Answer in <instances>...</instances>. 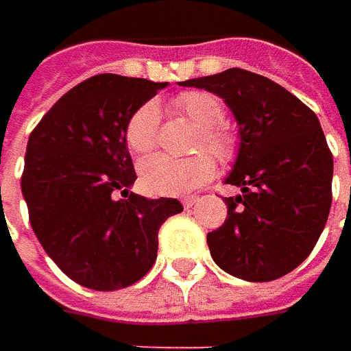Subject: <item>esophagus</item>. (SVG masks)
Returning <instances> with one entry per match:
<instances>
[{
  "label": "esophagus",
  "mask_w": 351,
  "mask_h": 351,
  "mask_svg": "<svg viewBox=\"0 0 351 351\" xmlns=\"http://www.w3.org/2000/svg\"><path fill=\"white\" fill-rule=\"evenodd\" d=\"M197 201H199V197H185V199H183V207H187V209H189V207H193V205H195Z\"/></svg>",
  "instance_id": "obj_1"
}]
</instances>
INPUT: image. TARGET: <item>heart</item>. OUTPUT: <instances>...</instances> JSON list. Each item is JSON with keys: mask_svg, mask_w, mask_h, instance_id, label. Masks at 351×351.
<instances>
[{"mask_svg": "<svg viewBox=\"0 0 351 351\" xmlns=\"http://www.w3.org/2000/svg\"><path fill=\"white\" fill-rule=\"evenodd\" d=\"M176 107L201 127L197 150H209L223 162L234 160L238 138L224 123L223 101L207 91H187L176 99ZM160 107L156 101L141 105L125 127V141L134 154L154 150L160 138ZM215 160L207 152L191 158L158 154L141 164V185L150 195H187L215 176Z\"/></svg>", "mask_w": 351, "mask_h": 351, "instance_id": "b5f03b06", "label": "heart"}]
</instances>
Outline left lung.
<instances>
[{
	"mask_svg": "<svg viewBox=\"0 0 351 351\" xmlns=\"http://www.w3.org/2000/svg\"><path fill=\"white\" fill-rule=\"evenodd\" d=\"M223 97L240 146L226 183L223 226L207 234L215 263L246 281H274L306 260L332 205V152L317 115L279 84L248 70L182 82Z\"/></svg>",
	"mask_w": 351,
	"mask_h": 351,
	"instance_id": "1",
	"label": "left lung"
}]
</instances>
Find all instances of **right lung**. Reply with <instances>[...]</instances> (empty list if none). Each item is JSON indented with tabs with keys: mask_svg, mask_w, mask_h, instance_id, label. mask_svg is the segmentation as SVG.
Returning a JSON list of instances; mask_svg holds the SVG:
<instances>
[{
	"mask_svg": "<svg viewBox=\"0 0 351 351\" xmlns=\"http://www.w3.org/2000/svg\"><path fill=\"white\" fill-rule=\"evenodd\" d=\"M166 86L93 75L62 95L29 136L21 178L29 221L54 263L84 287L136 283L154 265L160 226L183 210L178 199L128 193L136 173L125 127Z\"/></svg>",
	"mask_w": 351,
	"mask_h": 351,
	"instance_id": "right-lung-1",
	"label": "right lung"
}]
</instances>
